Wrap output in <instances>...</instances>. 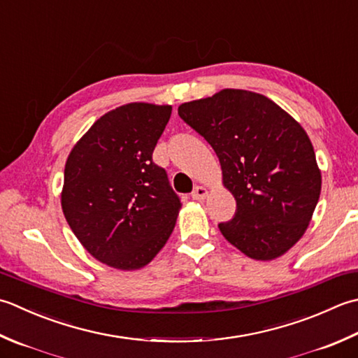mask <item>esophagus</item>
<instances>
[{"label":"esophagus","instance_id":"1","mask_svg":"<svg viewBox=\"0 0 358 358\" xmlns=\"http://www.w3.org/2000/svg\"><path fill=\"white\" fill-rule=\"evenodd\" d=\"M208 195V191H206V187H203V186H197L192 191V194H191V197L194 199V200H205V197Z\"/></svg>","mask_w":358,"mask_h":358}]
</instances>
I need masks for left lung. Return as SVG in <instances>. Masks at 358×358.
Listing matches in <instances>:
<instances>
[{"instance_id":"1","label":"left lung","mask_w":358,"mask_h":358,"mask_svg":"<svg viewBox=\"0 0 358 358\" xmlns=\"http://www.w3.org/2000/svg\"><path fill=\"white\" fill-rule=\"evenodd\" d=\"M178 115L220 161L236 214L219 223L248 257L271 261L304 234L321 192V173L304 129L268 97L222 90L181 103Z\"/></svg>"}]
</instances>
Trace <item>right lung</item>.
<instances>
[{"label":"right lung","instance_id":"obj_1","mask_svg":"<svg viewBox=\"0 0 358 358\" xmlns=\"http://www.w3.org/2000/svg\"><path fill=\"white\" fill-rule=\"evenodd\" d=\"M171 105L133 102L91 125L69 153L62 209L97 261L119 270L149 264L172 234L181 201L152 153Z\"/></svg>","mask_w":358,"mask_h":358}]
</instances>
